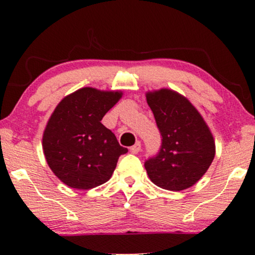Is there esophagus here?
<instances>
[{
	"label": "esophagus",
	"mask_w": 255,
	"mask_h": 255,
	"mask_svg": "<svg viewBox=\"0 0 255 255\" xmlns=\"http://www.w3.org/2000/svg\"><path fill=\"white\" fill-rule=\"evenodd\" d=\"M140 148H141V144L139 141H137L133 146H131L130 151H131V153H133V154H137V153L140 151Z\"/></svg>",
	"instance_id": "34e87169"
}]
</instances>
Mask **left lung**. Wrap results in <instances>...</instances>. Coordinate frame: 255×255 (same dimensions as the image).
Masks as SVG:
<instances>
[{"label": "left lung", "mask_w": 255, "mask_h": 255, "mask_svg": "<svg viewBox=\"0 0 255 255\" xmlns=\"http://www.w3.org/2000/svg\"><path fill=\"white\" fill-rule=\"evenodd\" d=\"M146 100L162 138L158 154L145 162L148 177L162 189L190 188L215 158L210 128L188 99L172 89L147 92Z\"/></svg>", "instance_id": "obj_1"}]
</instances>
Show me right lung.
<instances>
[{
	"label": "right lung",
	"mask_w": 255,
	"mask_h": 255,
	"mask_svg": "<svg viewBox=\"0 0 255 255\" xmlns=\"http://www.w3.org/2000/svg\"><path fill=\"white\" fill-rule=\"evenodd\" d=\"M122 92L85 87L60 101L43 134L46 161L59 180L75 189L106 183L128 148L101 123Z\"/></svg>",
	"instance_id": "1"
}]
</instances>
